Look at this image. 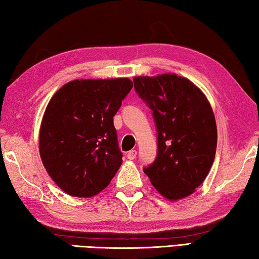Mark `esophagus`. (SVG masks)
<instances>
[{"instance_id":"obj_1","label":"esophagus","mask_w":259,"mask_h":259,"mask_svg":"<svg viewBox=\"0 0 259 259\" xmlns=\"http://www.w3.org/2000/svg\"><path fill=\"white\" fill-rule=\"evenodd\" d=\"M137 154H138L137 150H130L128 152H127V158L135 159V157H137Z\"/></svg>"}]
</instances>
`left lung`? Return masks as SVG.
Listing matches in <instances>:
<instances>
[{"label": "left lung", "instance_id": "1", "mask_svg": "<svg viewBox=\"0 0 259 259\" xmlns=\"http://www.w3.org/2000/svg\"><path fill=\"white\" fill-rule=\"evenodd\" d=\"M134 88L152 110L157 128V156L143 172L169 201L195 192L212 166L217 125L206 96L176 73L135 77Z\"/></svg>", "mask_w": 259, "mask_h": 259}]
</instances>
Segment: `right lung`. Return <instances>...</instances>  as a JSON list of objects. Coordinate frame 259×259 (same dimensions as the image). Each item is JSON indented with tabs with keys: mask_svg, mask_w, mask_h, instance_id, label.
<instances>
[{
	"mask_svg": "<svg viewBox=\"0 0 259 259\" xmlns=\"http://www.w3.org/2000/svg\"><path fill=\"white\" fill-rule=\"evenodd\" d=\"M132 87L127 78L77 79L49 101L40 127V156L63 192L94 196L117 173L122 154L113 117Z\"/></svg>",
	"mask_w": 259,
	"mask_h": 259,
	"instance_id": "right-lung-1",
	"label": "right lung"
}]
</instances>
